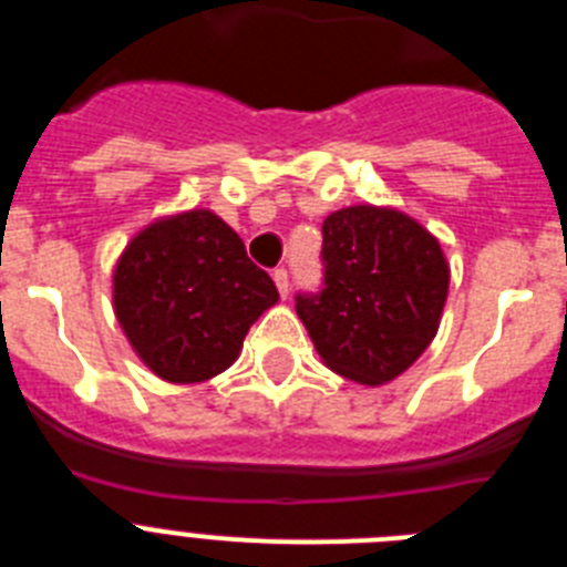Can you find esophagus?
<instances>
[{
	"label": "esophagus",
	"instance_id": "1",
	"mask_svg": "<svg viewBox=\"0 0 567 567\" xmlns=\"http://www.w3.org/2000/svg\"><path fill=\"white\" fill-rule=\"evenodd\" d=\"M272 278H275V287H278L280 298H287V295H289V272H287V269H275Z\"/></svg>",
	"mask_w": 567,
	"mask_h": 567
}]
</instances>
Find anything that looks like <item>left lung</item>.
<instances>
[{
    "instance_id": "1",
    "label": "left lung",
    "mask_w": 567,
    "mask_h": 567,
    "mask_svg": "<svg viewBox=\"0 0 567 567\" xmlns=\"http://www.w3.org/2000/svg\"><path fill=\"white\" fill-rule=\"evenodd\" d=\"M318 292L295 309L332 372L380 385L405 372L440 327L449 267L437 238L398 209L346 207L323 221Z\"/></svg>"
}]
</instances>
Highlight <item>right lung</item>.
Returning a JSON list of instances; mask_svg holds the SVG:
<instances>
[{"instance_id":"obj_1","label":"right lung","mask_w":567,"mask_h":567,"mask_svg":"<svg viewBox=\"0 0 567 567\" xmlns=\"http://www.w3.org/2000/svg\"><path fill=\"white\" fill-rule=\"evenodd\" d=\"M275 300V280L209 209L150 224L113 275L115 318L138 358L169 383H202L233 365Z\"/></svg>"}]
</instances>
